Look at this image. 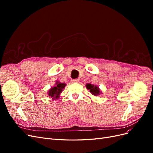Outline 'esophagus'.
<instances>
[{"label":"esophagus","mask_w":153,"mask_h":153,"mask_svg":"<svg viewBox=\"0 0 153 153\" xmlns=\"http://www.w3.org/2000/svg\"><path fill=\"white\" fill-rule=\"evenodd\" d=\"M71 82L73 83H77L79 82V79L78 78H76V79H73V80H71Z\"/></svg>","instance_id":"esophagus-1"}]
</instances>
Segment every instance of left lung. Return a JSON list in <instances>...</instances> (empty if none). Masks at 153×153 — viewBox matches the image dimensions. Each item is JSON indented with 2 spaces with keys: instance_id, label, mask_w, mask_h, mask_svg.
<instances>
[{
  "instance_id": "1",
  "label": "left lung",
  "mask_w": 153,
  "mask_h": 153,
  "mask_svg": "<svg viewBox=\"0 0 153 153\" xmlns=\"http://www.w3.org/2000/svg\"><path fill=\"white\" fill-rule=\"evenodd\" d=\"M86 87L88 90H89L92 95L98 96L101 94V91L99 89V87L94 85H92L91 84H86Z\"/></svg>"
}]
</instances>
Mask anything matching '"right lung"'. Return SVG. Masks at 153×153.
<instances>
[{
  "label": "right lung",
  "instance_id": "obj_1",
  "mask_svg": "<svg viewBox=\"0 0 153 153\" xmlns=\"http://www.w3.org/2000/svg\"><path fill=\"white\" fill-rule=\"evenodd\" d=\"M66 86V84L64 83H61L59 82H56V85L53 87H52L48 91V96L52 98L53 100L57 99L60 97L61 93L62 92V90L64 89Z\"/></svg>",
  "mask_w": 153,
  "mask_h": 153
}]
</instances>
